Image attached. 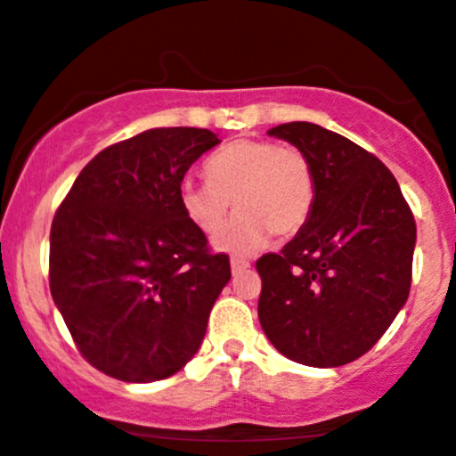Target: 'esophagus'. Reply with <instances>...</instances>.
<instances>
[{
    "mask_svg": "<svg viewBox=\"0 0 456 456\" xmlns=\"http://www.w3.org/2000/svg\"><path fill=\"white\" fill-rule=\"evenodd\" d=\"M248 268H250V261H248V259H244V257H233V259H232V270H233V274H238V272L248 270Z\"/></svg>",
    "mask_w": 456,
    "mask_h": 456,
    "instance_id": "esophagus-1",
    "label": "esophagus"
}]
</instances>
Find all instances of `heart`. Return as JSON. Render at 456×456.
Returning <instances> with one entry per match:
<instances>
[{"label": "heart", "instance_id": "heart-1", "mask_svg": "<svg viewBox=\"0 0 456 456\" xmlns=\"http://www.w3.org/2000/svg\"><path fill=\"white\" fill-rule=\"evenodd\" d=\"M203 171L208 180L182 182L180 206L199 232L216 235L233 201L240 214L218 235L223 250L248 253L265 244L270 233L291 238L313 212L315 174L296 145L235 139L214 151Z\"/></svg>", "mask_w": 456, "mask_h": 456}]
</instances>
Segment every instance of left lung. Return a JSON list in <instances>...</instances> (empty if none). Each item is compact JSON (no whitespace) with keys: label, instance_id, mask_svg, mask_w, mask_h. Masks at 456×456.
<instances>
[{"label":"left lung","instance_id":"1","mask_svg":"<svg viewBox=\"0 0 456 456\" xmlns=\"http://www.w3.org/2000/svg\"><path fill=\"white\" fill-rule=\"evenodd\" d=\"M268 134L308 156L315 203L296 238L255 264L261 328L294 362H354L410 296L416 221L388 167L354 141L311 122Z\"/></svg>","mask_w":456,"mask_h":456}]
</instances>
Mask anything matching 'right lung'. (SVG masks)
Listing matches in <instances>:
<instances>
[{"label": "right lung", "instance_id": "add662e5", "mask_svg": "<svg viewBox=\"0 0 456 456\" xmlns=\"http://www.w3.org/2000/svg\"><path fill=\"white\" fill-rule=\"evenodd\" d=\"M218 143L206 128H150L94 156L57 208L51 296L78 352L109 378H169L206 337L232 265L186 218L180 184Z\"/></svg>", "mask_w": 456, "mask_h": 456}]
</instances>
